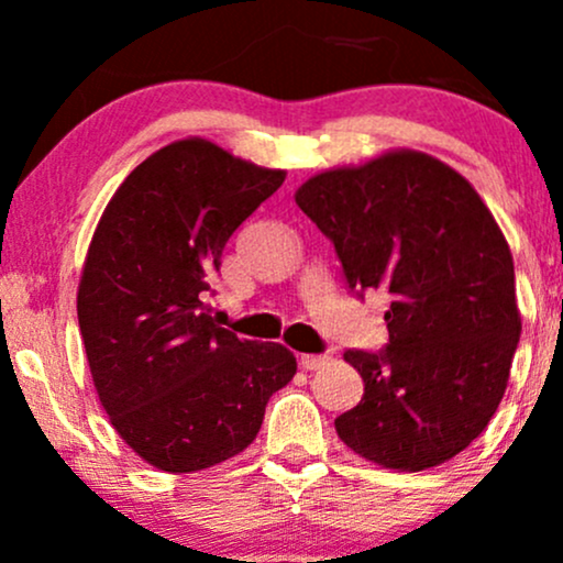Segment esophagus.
Returning <instances> with one entry per match:
<instances>
[{
    "label": "esophagus",
    "instance_id": "obj_1",
    "mask_svg": "<svg viewBox=\"0 0 563 563\" xmlns=\"http://www.w3.org/2000/svg\"><path fill=\"white\" fill-rule=\"evenodd\" d=\"M325 363H328L325 354H301L299 357V365L303 367V371H320Z\"/></svg>",
    "mask_w": 563,
    "mask_h": 563
}]
</instances>
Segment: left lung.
Wrapping results in <instances>:
<instances>
[{
	"mask_svg": "<svg viewBox=\"0 0 563 563\" xmlns=\"http://www.w3.org/2000/svg\"><path fill=\"white\" fill-rule=\"evenodd\" d=\"M296 203L333 241L349 288L391 299L389 346L344 354L365 394L335 418L341 442L397 471L455 457L495 416L521 335L514 256L493 211L418 151L314 174Z\"/></svg>",
	"mask_w": 563,
	"mask_h": 563,
	"instance_id": "left-lung-1",
	"label": "left lung"
}]
</instances>
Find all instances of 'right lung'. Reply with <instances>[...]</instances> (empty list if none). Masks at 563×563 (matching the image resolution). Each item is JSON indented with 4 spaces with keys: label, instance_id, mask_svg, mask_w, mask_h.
Returning <instances> with one entry per match:
<instances>
[{
    "label": "right lung",
    "instance_id": "add662e5",
    "mask_svg": "<svg viewBox=\"0 0 563 563\" xmlns=\"http://www.w3.org/2000/svg\"><path fill=\"white\" fill-rule=\"evenodd\" d=\"M286 179L203 137L147 156L108 200L76 312L97 397L145 463L192 474L260 434L296 373L290 349L211 318L224 243Z\"/></svg>",
    "mask_w": 563,
    "mask_h": 563
}]
</instances>
